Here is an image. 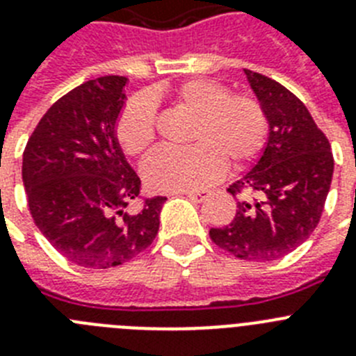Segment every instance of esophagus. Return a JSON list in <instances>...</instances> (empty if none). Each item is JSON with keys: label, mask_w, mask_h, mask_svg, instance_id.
I'll use <instances>...</instances> for the list:
<instances>
[{"label": "esophagus", "mask_w": 356, "mask_h": 356, "mask_svg": "<svg viewBox=\"0 0 356 356\" xmlns=\"http://www.w3.org/2000/svg\"><path fill=\"white\" fill-rule=\"evenodd\" d=\"M185 196H189L193 202H203L205 198H209V191L202 189V191H187V193H184Z\"/></svg>", "instance_id": "1"}]
</instances>
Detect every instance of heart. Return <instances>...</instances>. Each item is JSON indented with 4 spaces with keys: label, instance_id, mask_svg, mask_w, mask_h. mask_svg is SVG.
<instances>
[{
    "label": "heart",
    "instance_id": "1",
    "mask_svg": "<svg viewBox=\"0 0 356 356\" xmlns=\"http://www.w3.org/2000/svg\"><path fill=\"white\" fill-rule=\"evenodd\" d=\"M169 95L198 115L189 149H156L142 165V178L151 191L178 193L205 187L223 172V158L243 165L259 154L266 140V117L256 99L230 95L212 81L193 79L172 88ZM156 136L153 100L138 95L124 106L117 120V140L127 154L136 156L151 147Z\"/></svg>",
    "mask_w": 356,
    "mask_h": 356
}]
</instances>
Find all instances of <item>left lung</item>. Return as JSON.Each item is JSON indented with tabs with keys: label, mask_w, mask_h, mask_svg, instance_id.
Wrapping results in <instances>:
<instances>
[{
	"label": "left lung",
	"mask_w": 356,
	"mask_h": 356,
	"mask_svg": "<svg viewBox=\"0 0 356 356\" xmlns=\"http://www.w3.org/2000/svg\"><path fill=\"white\" fill-rule=\"evenodd\" d=\"M265 111L268 136L259 160L229 187L247 189L234 220L211 229V239L239 259H281L312 236L324 211L333 176L326 135L291 91L265 75L243 70Z\"/></svg>",
	"instance_id": "8db88e82"
}]
</instances>
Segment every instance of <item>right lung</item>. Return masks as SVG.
Instances as JSON below:
<instances>
[{"label":"right lung","instance_id":"add662e5","mask_svg":"<svg viewBox=\"0 0 356 356\" xmlns=\"http://www.w3.org/2000/svg\"><path fill=\"white\" fill-rule=\"evenodd\" d=\"M127 77L88 81L60 97L23 153V184L33 221L51 247L86 268L133 259L153 243L165 196L127 205L140 178L117 140Z\"/></svg>","mask_w":356,"mask_h":356}]
</instances>
